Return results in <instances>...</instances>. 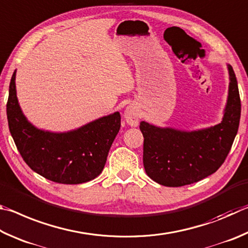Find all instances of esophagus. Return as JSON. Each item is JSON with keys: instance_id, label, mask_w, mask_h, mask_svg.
<instances>
[{"instance_id": "esophagus-1", "label": "esophagus", "mask_w": 248, "mask_h": 248, "mask_svg": "<svg viewBox=\"0 0 248 248\" xmlns=\"http://www.w3.org/2000/svg\"><path fill=\"white\" fill-rule=\"evenodd\" d=\"M125 121L131 126H137L140 122V115H138V110L135 106H128L124 112Z\"/></svg>"}]
</instances>
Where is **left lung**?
Masks as SVG:
<instances>
[{"instance_id":"left-lung-1","label":"left lung","mask_w":248,"mask_h":248,"mask_svg":"<svg viewBox=\"0 0 248 248\" xmlns=\"http://www.w3.org/2000/svg\"><path fill=\"white\" fill-rule=\"evenodd\" d=\"M229 95L222 122L215 126L185 132L157 127L142 121L145 171L151 180L169 187L196 183L222 166L231 150L241 119V99L231 65Z\"/></svg>"}]
</instances>
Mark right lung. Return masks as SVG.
I'll use <instances>...</instances> for the list:
<instances>
[{"instance_id":"obj_1","label":"right lung","mask_w":248,"mask_h":248,"mask_svg":"<svg viewBox=\"0 0 248 248\" xmlns=\"http://www.w3.org/2000/svg\"><path fill=\"white\" fill-rule=\"evenodd\" d=\"M16 71L10 82L6 114L11 135L24 161L55 183L81 184L102 172L112 142L120 131L119 112L67 133H51L30 124L16 95Z\"/></svg>"}]
</instances>
